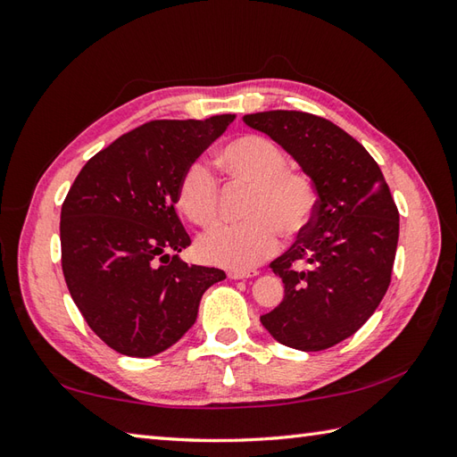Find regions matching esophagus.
<instances>
[{"instance_id":"34e87169","label":"esophagus","mask_w":457,"mask_h":457,"mask_svg":"<svg viewBox=\"0 0 457 457\" xmlns=\"http://www.w3.org/2000/svg\"><path fill=\"white\" fill-rule=\"evenodd\" d=\"M255 275H259V270H255V269H249V270H229V273H228V277L234 278V280H237V278H249V277H255Z\"/></svg>"}]
</instances>
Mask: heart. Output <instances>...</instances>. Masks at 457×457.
Wrapping results in <instances>:
<instances>
[{
  "label": "heart",
  "instance_id": "heart-1",
  "mask_svg": "<svg viewBox=\"0 0 457 457\" xmlns=\"http://www.w3.org/2000/svg\"><path fill=\"white\" fill-rule=\"evenodd\" d=\"M218 167L234 182L251 187L247 223L223 226L198 241V255L210 265L247 270L278 249V231L287 239L304 234L318 206L310 174L290 169L287 153L263 135H241L223 145ZM180 212L200 228H212L220 213V187L200 161L182 170L177 184Z\"/></svg>",
  "mask_w": 457,
  "mask_h": 457
}]
</instances>
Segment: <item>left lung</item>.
Segmentation results:
<instances>
[{
  "label": "left lung",
  "mask_w": 457,
  "mask_h": 457,
  "mask_svg": "<svg viewBox=\"0 0 457 457\" xmlns=\"http://www.w3.org/2000/svg\"><path fill=\"white\" fill-rule=\"evenodd\" d=\"M244 121L293 154L318 190L316 213L270 263L285 298L261 316L269 334L300 352H322L353 336L391 285L399 210L375 159L336 123L273 110Z\"/></svg>",
  "instance_id": "left-lung-1"
}]
</instances>
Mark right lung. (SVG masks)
<instances>
[{
    "label": "right lung",
    "mask_w": 457,
    "mask_h": 457,
    "mask_svg": "<svg viewBox=\"0 0 457 457\" xmlns=\"http://www.w3.org/2000/svg\"><path fill=\"white\" fill-rule=\"evenodd\" d=\"M236 120H154L123 133L84 164L61 212L66 287L105 345L151 357L196 322L202 295L226 278L179 259L192 241L180 223L177 184Z\"/></svg>",
    "instance_id": "add662e5"
}]
</instances>
